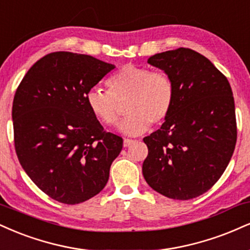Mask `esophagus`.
<instances>
[{
    "mask_svg": "<svg viewBox=\"0 0 250 250\" xmlns=\"http://www.w3.org/2000/svg\"><path fill=\"white\" fill-rule=\"evenodd\" d=\"M133 143H135L134 140H130V138H125V141H123V146H125V148H128V146H130Z\"/></svg>",
    "mask_w": 250,
    "mask_h": 250,
    "instance_id": "1",
    "label": "esophagus"
}]
</instances>
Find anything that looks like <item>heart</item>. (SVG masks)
Masks as SVG:
<instances>
[{
  "instance_id": "b5f03b06",
  "label": "heart",
  "mask_w": 250,
  "mask_h": 250,
  "mask_svg": "<svg viewBox=\"0 0 250 250\" xmlns=\"http://www.w3.org/2000/svg\"><path fill=\"white\" fill-rule=\"evenodd\" d=\"M108 92L91 89L86 95L87 106L102 125L112 127L119 121L120 104H125L128 116L120 125L127 135H141L151 125H161L172 110L174 83L164 71L125 65L107 80Z\"/></svg>"
}]
</instances>
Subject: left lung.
<instances>
[{"label":"left lung","mask_w":250,"mask_h":250,"mask_svg":"<svg viewBox=\"0 0 250 250\" xmlns=\"http://www.w3.org/2000/svg\"><path fill=\"white\" fill-rule=\"evenodd\" d=\"M172 78L174 102L161 129L144 137V179L158 193L188 200L205 193L226 170L236 143L233 92L206 57L179 47L151 56Z\"/></svg>","instance_id":"obj_1"}]
</instances>
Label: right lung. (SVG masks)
Wrapping results in <instances>:
<instances>
[{
  "mask_svg": "<svg viewBox=\"0 0 250 250\" xmlns=\"http://www.w3.org/2000/svg\"><path fill=\"white\" fill-rule=\"evenodd\" d=\"M115 66L87 55L52 52L36 62L13 104L15 150L32 182L67 205L104 188L122 137L107 133L86 95Z\"/></svg>",
  "mask_w": 250,
  "mask_h": 250,
  "instance_id": "obj_1",
  "label": "right lung"
}]
</instances>
